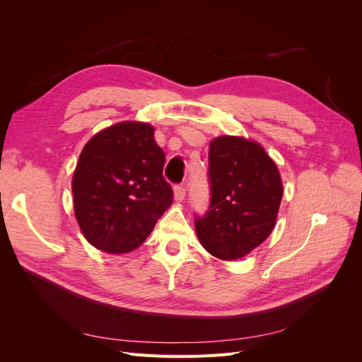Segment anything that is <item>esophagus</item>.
Returning a JSON list of instances; mask_svg holds the SVG:
<instances>
[{
  "label": "esophagus",
  "instance_id": "esophagus-1",
  "mask_svg": "<svg viewBox=\"0 0 362 362\" xmlns=\"http://www.w3.org/2000/svg\"><path fill=\"white\" fill-rule=\"evenodd\" d=\"M173 193H175V199H177L178 202H182L184 198H185V187H184L182 184L175 185V187H173Z\"/></svg>",
  "mask_w": 362,
  "mask_h": 362
}]
</instances>
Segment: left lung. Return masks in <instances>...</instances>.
<instances>
[{
	"label": "left lung",
	"mask_w": 362,
	"mask_h": 362,
	"mask_svg": "<svg viewBox=\"0 0 362 362\" xmlns=\"http://www.w3.org/2000/svg\"><path fill=\"white\" fill-rule=\"evenodd\" d=\"M208 180L210 206L196 217V234L216 258H242L275 228L282 199L279 170L257 141L222 136L210 144Z\"/></svg>",
	"instance_id": "1"
}]
</instances>
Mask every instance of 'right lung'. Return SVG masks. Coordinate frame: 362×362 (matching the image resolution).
<instances>
[{"label": "right lung", "instance_id": "1", "mask_svg": "<svg viewBox=\"0 0 362 362\" xmlns=\"http://www.w3.org/2000/svg\"><path fill=\"white\" fill-rule=\"evenodd\" d=\"M154 127L120 122L83 148L72 178L74 210L87 242L107 254L137 249L173 199Z\"/></svg>", "mask_w": 362, "mask_h": 362}]
</instances>
